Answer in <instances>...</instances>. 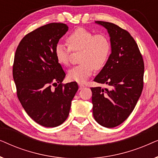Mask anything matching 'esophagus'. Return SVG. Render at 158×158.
<instances>
[{
  "label": "esophagus",
  "mask_w": 158,
  "mask_h": 158,
  "mask_svg": "<svg viewBox=\"0 0 158 158\" xmlns=\"http://www.w3.org/2000/svg\"><path fill=\"white\" fill-rule=\"evenodd\" d=\"M78 85H79V89H80V90L83 89V88H84L85 87V86L83 84H82V83H79V84H78Z\"/></svg>",
  "instance_id": "esophagus-1"
}]
</instances>
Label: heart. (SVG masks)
I'll use <instances>...</instances> for the list:
<instances>
[{"label": "heart", "mask_w": 158, "mask_h": 158, "mask_svg": "<svg viewBox=\"0 0 158 158\" xmlns=\"http://www.w3.org/2000/svg\"><path fill=\"white\" fill-rule=\"evenodd\" d=\"M68 47L57 43L55 55L57 62L68 65L70 62V50L80 51L78 64L73 67L68 73L70 81L84 82L93 74L95 69L101 70L109 61L111 47L109 39L103 34H95L84 29L77 28L66 38Z\"/></svg>", "instance_id": "b5f03b06"}]
</instances>
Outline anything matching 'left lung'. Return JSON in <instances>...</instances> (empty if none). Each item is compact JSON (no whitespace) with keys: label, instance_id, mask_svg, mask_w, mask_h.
I'll return each mask as SVG.
<instances>
[{"label":"left lung","instance_id":"left-lung-1","mask_svg":"<svg viewBox=\"0 0 158 158\" xmlns=\"http://www.w3.org/2000/svg\"><path fill=\"white\" fill-rule=\"evenodd\" d=\"M96 23L107 29L111 53L107 64L94 80L109 88H91L93 114L101 126L113 128L129 117L141 96L144 61L128 31L110 22Z\"/></svg>","mask_w":158,"mask_h":158}]
</instances>
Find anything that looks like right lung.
Segmentation results:
<instances>
[{"label": "right lung", "instance_id": "obj_1", "mask_svg": "<svg viewBox=\"0 0 158 158\" xmlns=\"http://www.w3.org/2000/svg\"><path fill=\"white\" fill-rule=\"evenodd\" d=\"M68 30L62 23L42 26L27 34L15 53L17 96L28 115L45 127H57L67 119L78 90L76 82L62 83L65 73L55 55V45Z\"/></svg>", "mask_w": 158, "mask_h": 158}]
</instances>
